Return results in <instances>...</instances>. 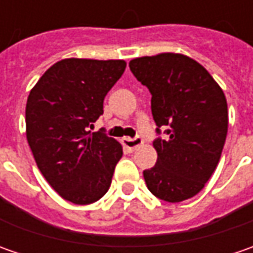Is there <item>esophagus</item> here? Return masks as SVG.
Listing matches in <instances>:
<instances>
[{
	"instance_id": "obj_1",
	"label": "esophagus",
	"mask_w": 253,
	"mask_h": 253,
	"mask_svg": "<svg viewBox=\"0 0 253 253\" xmlns=\"http://www.w3.org/2000/svg\"><path fill=\"white\" fill-rule=\"evenodd\" d=\"M142 143H143V141L139 136H136V138H122V145L129 151H135L138 146H141Z\"/></svg>"
}]
</instances>
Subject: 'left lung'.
<instances>
[{"instance_id":"obj_1","label":"left lung","mask_w":253,"mask_h":253,"mask_svg":"<svg viewBox=\"0 0 253 253\" xmlns=\"http://www.w3.org/2000/svg\"><path fill=\"white\" fill-rule=\"evenodd\" d=\"M133 76L152 94L153 120L168 126V139L153 148L158 162L143 171L158 199L179 203L200 193L218 165L228 132V107L222 88L194 59L159 53L129 62Z\"/></svg>"}]
</instances>
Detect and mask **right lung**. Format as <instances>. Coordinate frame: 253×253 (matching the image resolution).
<instances>
[{
  "mask_svg": "<svg viewBox=\"0 0 253 253\" xmlns=\"http://www.w3.org/2000/svg\"><path fill=\"white\" fill-rule=\"evenodd\" d=\"M125 67V60L63 59L28 95L26 139L35 162L57 194L73 204L101 199L122 158L120 142L90 128Z\"/></svg>",
  "mask_w": 253,
  "mask_h": 253,
  "instance_id": "1",
  "label": "right lung"
}]
</instances>
